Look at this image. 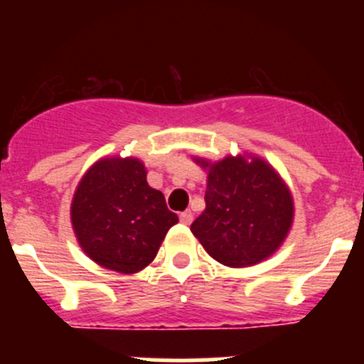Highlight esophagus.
<instances>
[{
	"instance_id": "34e87169",
	"label": "esophagus",
	"mask_w": 364,
	"mask_h": 364,
	"mask_svg": "<svg viewBox=\"0 0 364 364\" xmlns=\"http://www.w3.org/2000/svg\"><path fill=\"white\" fill-rule=\"evenodd\" d=\"M179 220H181V223H185V225H190L193 220V213L190 211V209H186V211H183L181 215H179Z\"/></svg>"
}]
</instances>
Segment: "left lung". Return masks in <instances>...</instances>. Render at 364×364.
<instances>
[{
	"instance_id": "1",
	"label": "left lung",
	"mask_w": 364,
	"mask_h": 364,
	"mask_svg": "<svg viewBox=\"0 0 364 364\" xmlns=\"http://www.w3.org/2000/svg\"><path fill=\"white\" fill-rule=\"evenodd\" d=\"M203 167L208 161L199 160ZM205 209L192 232L205 252L229 267L260 262L287 236L294 215L291 192L264 160L227 156L209 167Z\"/></svg>"
}]
</instances>
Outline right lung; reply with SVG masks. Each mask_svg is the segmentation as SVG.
<instances>
[{"label":"right lung","instance_id":"add662e5","mask_svg":"<svg viewBox=\"0 0 364 364\" xmlns=\"http://www.w3.org/2000/svg\"><path fill=\"white\" fill-rule=\"evenodd\" d=\"M72 223L82 250L97 264L119 273H135L156 257L178 215L164 193L146 181L135 159L97 161L77 186Z\"/></svg>","mask_w":364,"mask_h":364}]
</instances>
